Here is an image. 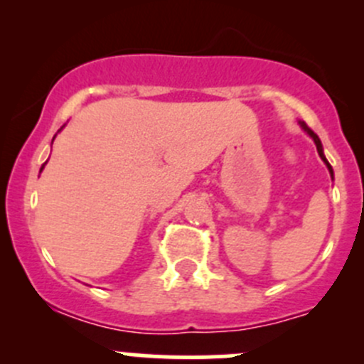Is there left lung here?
<instances>
[{
  "instance_id": "8db88e82",
  "label": "left lung",
  "mask_w": 364,
  "mask_h": 364,
  "mask_svg": "<svg viewBox=\"0 0 364 364\" xmlns=\"http://www.w3.org/2000/svg\"><path fill=\"white\" fill-rule=\"evenodd\" d=\"M297 123H299V127L303 128V130L306 132L308 135H310V137H311V141L315 142V146H317V153H318V156H321L322 161H324V164H326V167H328V171H329V174H331V178H335V172H333V167H331V165H329L328 159H326V156H324V148H322V142H321V139L317 137V134H315V132H311L310 128L306 127V123H304V121H297Z\"/></svg>"
}]
</instances>
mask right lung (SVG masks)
<instances>
[{
  "mask_svg": "<svg viewBox=\"0 0 364 364\" xmlns=\"http://www.w3.org/2000/svg\"><path fill=\"white\" fill-rule=\"evenodd\" d=\"M61 130H63V127H61ZM54 137H56V135H54ZM53 141H54V139H53ZM46 164H47V161H46ZM46 164H43V165H42V168H40V172H42V171H43V167H46Z\"/></svg>",
  "mask_w": 364,
  "mask_h": 364,
  "instance_id": "1",
  "label": "right lung"
}]
</instances>
